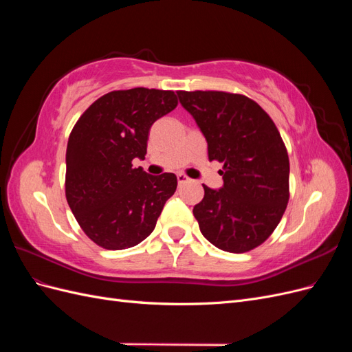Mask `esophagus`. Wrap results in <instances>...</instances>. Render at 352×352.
Here are the masks:
<instances>
[{"label":"esophagus","instance_id":"34e87169","mask_svg":"<svg viewBox=\"0 0 352 352\" xmlns=\"http://www.w3.org/2000/svg\"><path fill=\"white\" fill-rule=\"evenodd\" d=\"M189 177L186 176V175H184V173H179L177 175V182H179V185H185V184H188L189 182Z\"/></svg>","mask_w":352,"mask_h":352}]
</instances>
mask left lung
I'll use <instances>...</instances> for the list:
<instances>
[{"mask_svg": "<svg viewBox=\"0 0 352 352\" xmlns=\"http://www.w3.org/2000/svg\"><path fill=\"white\" fill-rule=\"evenodd\" d=\"M208 145V160L223 163V186H204L194 207L207 241L228 252H247L267 239L289 201V158L278 127L245 95L177 91Z\"/></svg>", "mask_w": 352, "mask_h": 352, "instance_id": "left-lung-1", "label": "left lung"}]
</instances>
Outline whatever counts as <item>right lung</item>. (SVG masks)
<instances>
[{
  "label": "right lung",
  "mask_w": 352,
  "mask_h": 352,
  "mask_svg": "<svg viewBox=\"0 0 352 352\" xmlns=\"http://www.w3.org/2000/svg\"><path fill=\"white\" fill-rule=\"evenodd\" d=\"M176 105L173 91H113L74 124L66 151V198L82 230L100 247L124 250L142 242L175 194L176 175L151 176L132 162L145 158L153 123Z\"/></svg>",
  "instance_id": "add662e5"
}]
</instances>
